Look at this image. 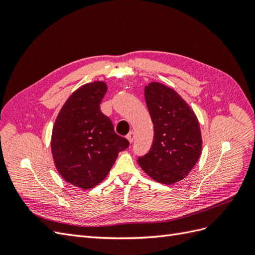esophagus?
Masks as SVG:
<instances>
[{"instance_id": "34e87169", "label": "esophagus", "mask_w": 255, "mask_h": 255, "mask_svg": "<svg viewBox=\"0 0 255 255\" xmlns=\"http://www.w3.org/2000/svg\"><path fill=\"white\" fill-rule=\"evenodd\" d=\"M127 138H128V140L129 141V143H132L133 140H134V138H135V133H134V132H129V133L128 134Z\"/></svg>"}]
</instances>
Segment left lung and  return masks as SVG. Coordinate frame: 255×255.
<instances>
[{"label":"left lung","mask_w":255,"mask_h":255,"mask_svg":"<svg viewBox=\"0 0 255 255\" xmlns=\"http://www.w3.org/2000/svg\"><path fill=\"white\" fill-rule=\"evenodd\" d=\"M154 126L150 151L138 164L151 179L174 184L187 176L201 155V129L195 112L177 92L158 82L144 87Z\"/></svg>","instance_id":"8db88e82"}]
</instances>
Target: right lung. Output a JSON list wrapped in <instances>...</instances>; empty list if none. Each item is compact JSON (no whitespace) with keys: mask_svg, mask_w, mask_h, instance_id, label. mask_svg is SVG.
I'll list each match as a JSON object with an SVG mask.
<instances>
[{"mask_svg":"<svg viewBox=\"0 0 255 255\" xmlns=\"http://www.w3.org/2000/svg\"><path fill=\"white\" fill-rule=\"evenodd\" d=\"M106 91L102 81L83 85L67 99L53 126L54 164L65 181L81 189L101 183L129 144L100 110Z\"/></svg>","mask_w":255,"mask_h":255,"instance_id":"obj_1","label":"right lung"}]
</instances>
